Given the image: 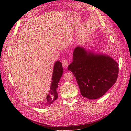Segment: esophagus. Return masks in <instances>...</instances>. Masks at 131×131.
I'll list each match as a JSON object with an SVG mask.
<instances>
[{
	"label": "esophagus",
	"mask_w": 131,
	"mask_h": 131,
	"mask_svg": "<svg viewBox=\"0 0 131 131\" xmlns=\"http://www.w3.org/2000/svg\"><path fill=\"white\" fill-rule=\"evenodd\" d=\"M61 63H62V65H63L64 67H67L68 66V64H69V63H68V61H67V60L65 59L62 60Z\"/></svg>",
	"instance_id": "esophagus-1"
}]
</instances>
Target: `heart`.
<instances>
[{
  "label": "heart",
  "instance_id": "obj_1",
  "mask_svg": "<svg viewBox=\"0 0 131 131\" xmlns=\"http://www.w3.org/2000/svg\"><path fill=\"white\" fill-rule=\"evenodd\" d=\"M52 51H53V50L52 49H50V51H49V52H50V54H51V53H52Z\"/></svg>",
  "mask_w": 131,
  "mask_h": 131
}]
</instances>
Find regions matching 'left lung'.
<instances>
[{
	"label": "left lung",
	"mask_w": 131,
	"mask_h": 131,
	"mask_svg": "<svg viewBox=\"0 0 131 131\" xmlns=\"http://www.w3.org/2000/svg\"><path fill=\"white\" fill-rule=\"evenodd\" d=\"M68 70L76 78L82 95L93 100L101 97L115 84L119 69L118 63L111 57L77 47Z\"/></svg>",
	"instance_id": "1"
}]
</instances>
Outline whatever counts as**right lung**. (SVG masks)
<instances>
[{"label":"right lung","instance_id":"add662e5","mask_svg":"<svg viewBox=\"0 0 131 131\" xmlns=\"http://www.w3.org/2000/svg\"><path fill=\"white\" fill-rule=\"evenodd\" d=\"M63 68L62 64L60 61H57L54 63L53 74L52 77V81L51 86L50 89V93L47 95V104L50 105L56 100L58 98V93L57 92V89L58 86L59 81L63 75Z\"/></svg>","mask_w":131,"mask_h":131}]
</instances>
